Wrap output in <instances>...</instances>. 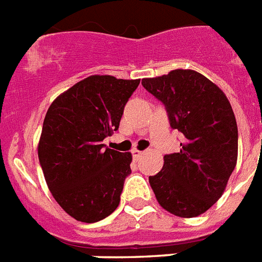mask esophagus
Wrapping results in <instances>:
<instances>
[{
  "label": "esophagus",
  "instance_id": "obj_1",
  "mask_svg": "<svg viewBox=\"0 0 262 262\" xmlns=\"http://www.w3.org/2000/svg\"><path fill=\"white\" fill-rule=\"evenodd\" d=\"M132 153H133V157H135L136 160H137V159H140V156H141L142 153V150H140V149H133L132 150Z\"/></svg>",
  "mask_w": 262,
  "mask_h": 262
}]
</instances>
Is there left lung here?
Instances as JSON below:
<instances>
[{
    "label": "left lung",
    "instance_id": "obj_1",
    "mask_svg": "<svg viewBox=\"0 0 262 262\" xmlns=\"http://www.w3.org/2000/svg\"><path fill=\"white\" fill-rule=\"evenodd\" d=\"M141 83L164 103L172 129L184 136L180 152L164 156L163 169L149 176L155 196L173 215H201L222 196L237 164L238 129L230 102L193 70H172Z\"/></svg>",
    "mask_w": 262,
    "mask_h": 262
}]
</instances>
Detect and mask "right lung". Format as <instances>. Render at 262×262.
<instances>
[{
	"mask_svg": "<svg viewBox=\"0 0 262 262\" xmlns=\"http://www.w3.org/2000/svg\"><path fill=\"white\" fill-rule=\"evenodd\" d=\"M140 79L91 75L51 103L37 155L52 196L70 216L94 223L120 205L132 153L106 148Z\"/></svg>",
	"mask_w": 262,
	"mask_h": 262,
	"instance_id": "1",
	"label": "right lung"
}]
</instances>
